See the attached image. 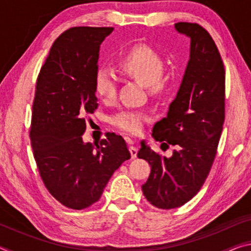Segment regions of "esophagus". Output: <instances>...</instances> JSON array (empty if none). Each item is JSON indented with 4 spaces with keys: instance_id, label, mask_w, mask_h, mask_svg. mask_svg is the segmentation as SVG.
Wrapping results in <instances>:
<instances>
[{
    "instance_id": "obj_1",
    "label": "esophagus",
    "mask_w": 251,
    "mask_h": 251,
    "mask_svg": "<svg viewBox=\"0 0 251 251\" xmlns=\"http://www.w3.org/2000/svg\"><path fill=\"white\" fill-rule=\"evenodd\" d=\"M128 143L129 144H133V141H130V139H128ZM129 151H130L131 158H136V156H137V148L131 145V146H129Z\"/></svg>"
}]
</instances>
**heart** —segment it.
Returning a JSON list of instances; mask_svg holds the SVG:
<instances>
[{
    "label": "heart",
    "mask_w": 251,
    "mask_h": 251,
    "mask_svg": "<svg viewBox=\"0 0 251 251\" xmlns=\"http://www.w3.org/2000/svg\"><path fill=\"white\" fill-rule=\"evenodd\" d=\"M121 67L127 74L137 78L152 93H158L164 88L161 78L164 64L163 59L150 46L139 44L134 46L121 59ZM117 78L110 67L100 65L94 74V90L96 95L103 100L114 99L116 94ZM147 120L146 114L141 110L123 109L112 117V123L117 128L129 134H138Z\"/></svg>",
    "instance_id": "heart-1"
}]
</instances>
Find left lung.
I'll return each mask as SVG.
<instances>
[{
  "label": "left lung",
  "mask_w": 251,
  "mask_h": 251,
  "mask_svg": "<svg viewBox=\"0 0 251 251\" xmlns=\"http://www.w3.org/2000/svg\"><path fill=\"white\" fill-rule=\"evenodd\" d=\"M175 29L190 39L189 59L166 117L152 127L155 141L175 147L171 157H161L142 143L137 156L151 166L142 186L152 206L172 209L196 195L210 172L225 121V69L205 28L179 22Z\"/></svg>",
  "instance_id": "8db88e82"
}]
</instances>
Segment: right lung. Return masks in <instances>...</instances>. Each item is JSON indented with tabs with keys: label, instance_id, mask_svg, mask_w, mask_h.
<instances>
[{
	"label": "right lung",
	"instance_id": "1",
	"mask_svg": "<svg viewBox=\"0 0 251 251\" xmlns=\"http://www.w3.org/2000/svg\"><path fill=\"white\" fill-rule=\"evenodd\" d=\"M113 27H73L54 42L40 71L29 137L50 194L72 209L100 198L114 172L130 158L122 136L84 143L85 118L99 107L94 74L100 48Z\"/></svg>",
	"mask_w": 251,
	"mask_h": 251
}]
</instances>
